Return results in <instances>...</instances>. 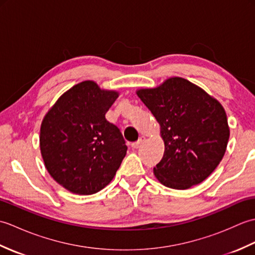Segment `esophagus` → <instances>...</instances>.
Returning a JSON list of instances; mask_svg holds the SVG:
<instances>
[{
	"instance_id": "1",
	"label": "esophagus",
	"mask_w": 255,
	"mask_h": 255,
	"mask_svg": "<svg viewBox=\"0 0 255 255\" xmlns=\"http://www.w3.org/2000/svg\"><path fill=\"white\" fill-rule=\"evenodd\" d=\"M144 140H145V138L142 136V137H140L139 138V140L138 141H136V142H133L132 144H131V147L132 148H134V149H137V148H139L140 145H141L143 142H144Z\"/></svg>"
}]
</instances>
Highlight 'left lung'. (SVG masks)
Segmentation results:
<instances>
[{
  "label": "left lung",
  "instance_id": "obj_1",
  "mask_svg": "<svg viewBox=\"0 0 255 255\" xmlns=\"http://www.w3.org/2000/svg\"><path fill=\"white\" fill-rule=\"evenodd\" d=\"M139 99L160 125L163 158L153 167L164 186L187 189L205 181L223 160L230 129L223 105L188 80L173 77Z\"/></svg>",
  "mask_w": 255,
  "mask_h": 255
}]
</instances>
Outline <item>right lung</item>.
<instances>
[{"mask_svg":"<svg viewBox=\"0 0 255 255\" xmlns=\"http://www.w3.org/2000/svg\"><path fill=\"white\" fill-rule=\"evenodd\" d=\"M119 93L83 81L59 97L40 127V152L48 173L78 195L111 183L127 152L122 132L105 114Z\"/></svg>","mask_w":255,"mask_h":255,"instance_id":"right-lung-1","label":"right lung"}]
</instances>
